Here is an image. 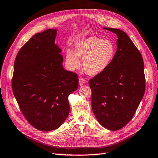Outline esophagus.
Instances as JSON below:
<instances>
[{
  "mask_svg": "<svg viewBox=\"0 0 158 158\" xmlns=\"http://www.w3.org/2000/svg\"><path fill=\"white\" fill-rule=\"evenodd\" d=\"M79 83L80 85L81 86V85H83L84 84H85L86 81L83 78H82V77H79Z\"/></svg>",
  "mask_w": 158,
  "mask_h": 158,
  "instance_id": "1",
  "label": "esophagus"
}]
</instances>
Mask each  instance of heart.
<instances>
[{"label": "heart", "mask_w": 158, "mask_h": 158, "mask_svg": "<svg viewBox=\"0 0 158 158\" xmlns=\"http://www.w3.org/2000/svg\"><path fill=\"white\" fill-rule=\"evenodd\" d=\"M116 53V47L111 40L90 37L79 41L74 52H66V61L72 69L80 65L77 57L83 58V68L89 75L94 76L106 71L111 65Z\"/></svg>", "instance_id": "obj_1"}]
</instances>
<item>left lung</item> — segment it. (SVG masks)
Segmentation results:
<instances>
[{
  "instance_id": "left-lung-1",
  "label": "left lung",
  "mask_w": 158,
  "mask_h": 158,
  "mask_svg": "<svg viewBox=\"0 0 158 158\" xmlns=\"http://www.w3.org/2000/svg\"><path fill=\"white\" fill-rule=\"evenodd\" d=\"M104 29L118 36L115 56L111 65L89 84L97 119L105 128L116 131L129 122L143 98L144 64L139 51L124 31Z\"/></svg>"
}]
</instances>
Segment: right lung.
<instances>
[{
	"mask_svg": "<svg viewBox=\"0 0 158 158\" xmlns=\"http://www.w3.org/2000/svg\"><path fill=\"white\" fill-rule=\"evenodd\" d=\"M56 29L32 37L19 51L12 79L13 94L23 115L35 128H59L69 114L68 97L79 86L78 75L64 69Z\"/></svg>",
	"mask_w": 158,
	"mask_h": 158,
	"instance_id": "right-lung-1",
	"label": "right lung"
}]
</instances>
